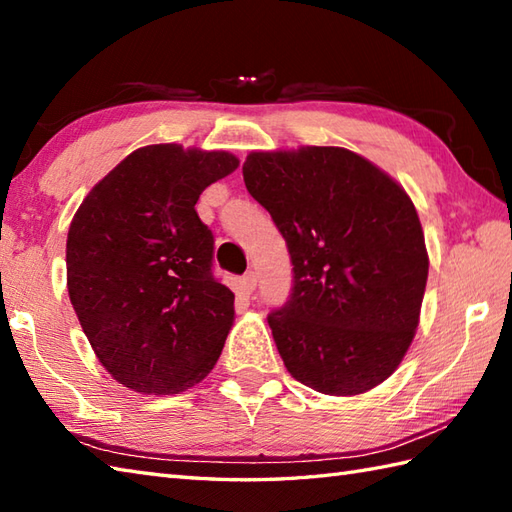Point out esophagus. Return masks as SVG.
Returning a JSON list of instances; mask_svg holds the SVG:
<instances>
[{"label": "esophagus", "mask_w": 512, "mask_h": 512, "mask_svg": "<svg viewBox=\"0 0 512 512\" xmlns=\"http://www.w3.org/2000/svg\"><path fill=\"white\" fill-rule=\"evenodd\" d=\"M240 288H242V294H246V296H251L255 292V288H257V275H255V272H246V275L240 281Z\"/></svg>", "instance_id": "esophagus-1"}]
</instances>
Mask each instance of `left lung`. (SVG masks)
<instances>
[{
    "instance_id": "1",
    "label": "left lung",
    "mask_w": 512,
    "mask_h": 512,
    "mask_svg": "<svg viewBox=\"0 0 512 512\" xmlns=\"http://www.w3.org/2000/svg\"><path fill=\"white\" fill-rule=\"evenodd\" d=\"M242 174L294 266L290 301L268 316L285 368L323 395L379 386L417 334L430 270L406 189L336 146L251 152Z\"/></svg>"
}]
</instances>
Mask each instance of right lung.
<instances>
[{
    "instance_id": "add662e5",
    "label": "right lung",
    "mask_w": 512,
    "mask_h": 512,
    "mask_svg": "<svg viewBox=\"0 0 512 512\" xmlns=\"http://www.w3.org/2000/svg\"><path fill=\"white\" fill-rule=\"evenodd\" d=\"M237 165L224 150L144 146L95 183L69 224V301L100 364L141 395H178L220 358L235 294L213 277L196 202Z\"/></svg>"
}]
</instances>
